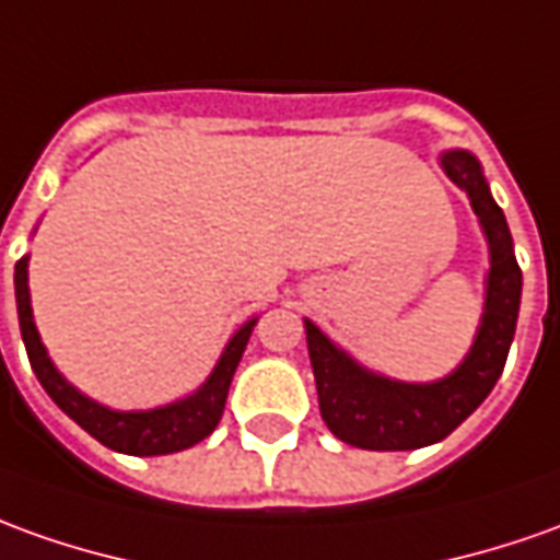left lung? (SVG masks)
<instances>
[{
	"label": "left lung",
	"instance_id": "8db88e82",
	"mask_svg": "<svg viewBox=\"0 0 560 560\" xmlns=\"http://www.w3.org/2000/svg\"><path fill=\"white\" fill-rule=\"evenodd\" d=\"M439 164L451 183L464 188L472 213L479 215L488 241L491 268L485 277V307L479 329L464 362L439 381L411 384L381 375L353 360L326 331L304 319L307 353L317 381L319 415L331 433L353 448L415 451L442 442L454 433L503 375L509 347L515 338L518 304H522V268L506 215L497 207L479 158L466 149H448Z\"/></svg>",
	"mask_w": 560,
	"mask_h": 560
}]
</instances>
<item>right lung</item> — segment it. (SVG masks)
Wrapping results in <instances>:
<instances>
[{
  "label": "right lung",
  "mask_w": 560,
  "mask_h": 560,
  "mask_svg": "<svg viewBox=\"0 0 560 560\" xmlns=\"http://www.w3.org/2000/svg\"><path fill=\"white\" fill-rule=\"evenodd\" d=\"M14 295H18L23 345H26V357H30L38 384L84 433L94 435L106 448L133 454V457H158V454L185 451L213 433L215 423L222 420V411H225L231 377L237 372L246 341L258 323V317L246 319L241 329L231 335L210 377L195 393H188L176 402L145 408V411H118V408H109V405L84 396L79 387H72L48 357V347L42 345V335L33 319V302H30V256H23L14 265Z\"/></svg>",
  "instance_id": "add662e5"
}]
</instances>
